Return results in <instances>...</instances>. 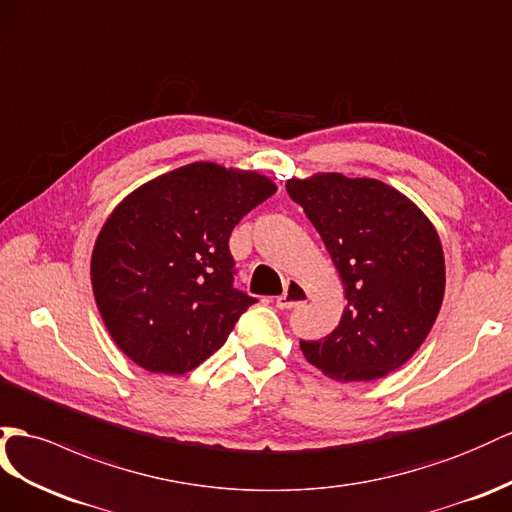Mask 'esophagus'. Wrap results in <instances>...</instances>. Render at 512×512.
<instances>
[{"instance_id":"obj_1","label":"esophagus","mask_w":512,"mask_h":512,"mask_svg":"<svg viewBox=\"0 0 512 512\" xmlns=\"http://www.w3.org/2000/svg\"><path fill=\"white\" fill-rule=\"evenodd\" d=\"M309 300V292L307 287L296 281V279H287L285 283V292L277 298V307L279 309H292V307H300L305 305Z\"/></svg>"}]
</instances>
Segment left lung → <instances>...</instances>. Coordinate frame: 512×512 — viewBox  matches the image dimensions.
<instances>
[{"instance_id": "8db88e82", "label": "left lung", "mask_w": 512, "mask_h": 512, "mask_svg": "<svg viewBox=\"0 0 512 512\" xmlns=\"http://www.w3.org/2000/svg\"><path fill=\"white\" fill-rule=\"evenodd\" d=\"M344 285L337 329L300 342L305 359L339 383L398 370L424 344L445 292L439 233L409 196L370 177L316 173L290 179Z\"/></svg>"}]
</instances>
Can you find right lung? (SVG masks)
<instances>
[{"label": "right lung", "mask_w": 512, "mask_h": 512, "mask_svg": "<svg viewBox=\"0 0 512 512\" xmlns=\"http://www.w3.org/2000/svg\"><path fill=\"white\" fill-rule=\"evenodd\" d=\"M277 192L255 170L192 162L142 183L112 209L90 259L114 344L153 374H186L257 303L233 287V227Z\"/></svg>", "instance_id": "1"}]
</instances>
